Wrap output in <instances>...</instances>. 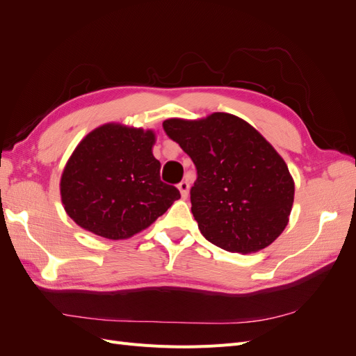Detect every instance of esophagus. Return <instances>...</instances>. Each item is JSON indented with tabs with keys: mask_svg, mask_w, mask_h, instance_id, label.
<instances>
[{
	"mask_svg": "<svg viewBox=\"0 0 356 356\" xmlns=\"http://www.w3.org/2000/svg\"><path fill=\"white\" fill-rule=\"evenodd\" d=\"M178 190L181 193L182 199H187L188 197V191H190V184H188L187 181H181L179 184H178Z\"/></svg>",
	"mask_w": 356,
	"mask_h": 356,
	"instance_id": "obj_1",
	"label": "esophagus"
}]
</instances>
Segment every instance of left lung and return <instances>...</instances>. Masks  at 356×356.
<instances>
[{
    "mask_svg": "<svg viewBox=\"0 0 356 356\" xmlns=\"http://www.w3.org/2000/svg\"><path fill=\"white\" fill-rule=\"evenodd\" d=\"M163 129L196 166L191 212L207 241L239 254L276 241L293 208L294 181L284 159L250 123L213 113L195 122L169 118Z\"/></svg>",
    "mask_w": 356,
    "mask_h": 356,
    "instance_id": "1",
    "label": "left lung"
}]
</instances>
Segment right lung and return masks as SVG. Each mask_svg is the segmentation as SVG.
Returning a JSON list of instances; mask_svg holds the SVG:
<instances>
[{
	"mask_svg": "<svg viewBox=\"0 0 356 356\" xmlns=\"http://www.w3.org/2000/svg\"><path fill=\"white\" fill-rule=\"evenodd\" d=\"M153 131L108 123L74 149L60 178L67 213L105 239H127L152 225L181 197L160 179Z\"/></svg>",
	"mask_w": 356,
	"mask_h": 356,
	"instance_id": "right-lung-1",
	"label": "right lung"
}]
</instances>
